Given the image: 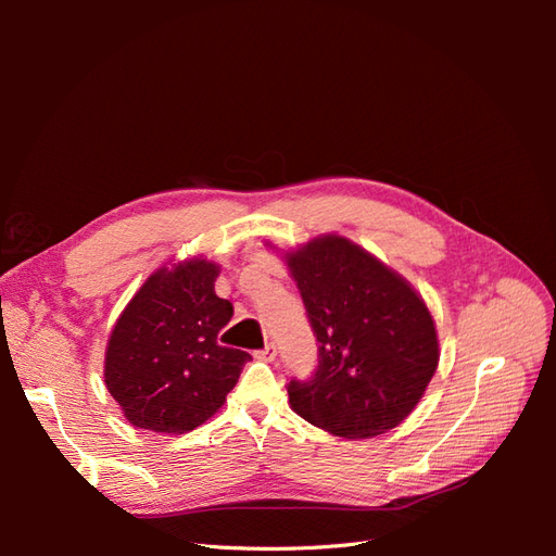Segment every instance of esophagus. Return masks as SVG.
I'll use <instances>...</instances> for the list:
<instances>
[{"mask_svg":"<svg viewBox=\"0 0 556 556\" xmlns=\"http://www.w3.org/2000/svg\"><path fill=\"white\" fill-rule=\"evenodd\" d=\"M276 355H278V348H276L274 343H266L262 350L255 352V357H257V359H264V362H274Z\"/></svg>","mask_w":556,"mask_h":556,"instance_id":"esophagus-1","label":"esophagus"}]
</instances>
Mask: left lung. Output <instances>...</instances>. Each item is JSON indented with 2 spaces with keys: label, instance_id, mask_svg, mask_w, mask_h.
Listing matches in <instances>:
<instances>
[{
  "label": "left lung",
  "instance_id": "1",
  "mask_svg": "<svg viewBox=\"0 0 556 556\" xmlns=\"http://www.w3.org/2000/svg\"><path fill=\"white\" fill-rule=\"evenodd\" d=\"M317 339V368L290 380V406L343 439L394 429L439 366L433 317L408 280L327 233L285 255Z\"/></svg>",
  "mask_w": 556,
  "mask_h": 556
}]
</instances>
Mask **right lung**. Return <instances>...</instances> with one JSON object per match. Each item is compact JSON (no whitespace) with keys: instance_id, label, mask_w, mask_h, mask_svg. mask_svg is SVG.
Wrapping results in <instances>:
<instances>
[{"instance_id":"1","label":"right lung","mask_w":556,"mask_h":556,"mask_svg":"<svg viewBox=\"0 0 556 556\" xmlns=\"http://www.w3.org/2000/svg\"><path fill=\"white\" fill-rule=\"evenodd\" d=\"M220 266L157 268L111 331L104 382L134 427L185 433L223 408L250 355L217 343L233 306L215 294Z\"/></svg>"}]
</instances>
